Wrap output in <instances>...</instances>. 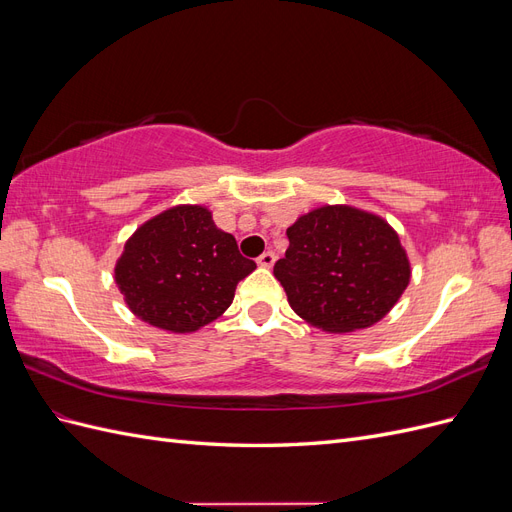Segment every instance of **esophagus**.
I'll list each match as a JSON object with an SVG mask.
<instances>
[{"instance_id":"1","label":"esophagus","mask_w":512,"mask_h":512,"mask_svg":"<svg viewBox=\"0 0 512 512\" xmlns=\"http://www.w3.org/2000/svg\"><path fill=\"white\" fill-rule=\"evenodd\" d=\"M256 262H258V265H260V267H265V269H271V267L275 265V254H273V252H265V254H260Z\"/></svg>"}]
</instances>
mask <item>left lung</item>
I'll return each instance as SVG.
<instances>
[{
    "label": "left lung",
    "mask_w": 512,
    "mask_h": 512,
    "mask_svg": "<svg viewBox=\"0 0 512 512\" xmlns=\"http://www.w3.org/2000/svg\"><path fill=\"white\" fill-rule=\"evenodd\" d=\"M273 275L294 314L327 333L367 329L410 284V260L395 228L376 213L322 205L288 230Z\"/></svg>",
    "instance_id": "8db88e82"
}]
</instances>
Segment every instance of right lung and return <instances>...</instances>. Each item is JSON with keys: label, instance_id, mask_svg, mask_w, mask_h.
Returning a JSON list of instances; mask_svg holds the SVG:
<instances>
[{"label": "right lung", "instance_id": "add662e5", "mask_svg": "<svg viewBox=\"0 0 512 512\" xmlns=\"http://www.w3.org/2000/svg\"><path fill=\"white\" fill-rule=\"evenodd\" d=\"M254 269L207 207L175 205L132 232L115 284L136 318L168 333H194L226 312Z\"/></svg>", "mask_w": 512, "mask_h": 512}]
</instances>
